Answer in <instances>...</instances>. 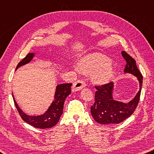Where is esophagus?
I'll return each mask as SVG.
<instances>
[{"label": "esophagus", "mask_w": 154, "mask_h": 154, "mask_svg": "<svg viewBox=\"0 0 154 154\" xmlns=\"http://www.w3.org/2000/svg\"><path fill=\"white\" fill-rule=\"evenodd\" d=\"M86 86L85 83L82 80H78L77 82H75L73 85L72 87V91H79L82 89L83 88Z\"/></svg>", "instance_id": "esophagus-1"}]
</instances>
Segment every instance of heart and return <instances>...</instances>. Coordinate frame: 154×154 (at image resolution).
Returning <instances> with one entry per match:
<instances>
[{
  "instance_id": "1",
  "label": "heart",
  "mask_w": 154,
  "mask_h": 154,
  "mask_svg": "<svg viewBox=\"0 0 154 154\" xmlns=\"http://www.w3.org/2000/svg\"><path fill=\"white\" fill-rule=\"evenodd\" d=\"M79 66L83 72L93 73V80L97 83H104L110 81L114 74V68L110 60L100 53L86 56L79 61Z\"/></svg>"
}]
</instances>
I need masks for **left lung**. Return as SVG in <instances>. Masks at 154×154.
Listing matches in <instances>:
<instances>
[{"mask_svg": "<svg viewBox=\"0 0 154 154\" xmlns=\"http://www.w3.org/2000/svg\"><path fill=\"white\" fill-rule=\"evenodd\" d=\"M122 56L127 61L125 73L135 76L139 83V89L130 102L125 103L115 100L112 97L114 83L96 86L95 102L91 107V114L96 122L102 125L119 124L129 117L135 110L140 98L143 85V76L136 65V62L127 52L122 51Z\"/></svg>", "mask_w": 154, "mask_h": 154, "instance_id": "obj_1", "label": "left lung"}]
</instances>
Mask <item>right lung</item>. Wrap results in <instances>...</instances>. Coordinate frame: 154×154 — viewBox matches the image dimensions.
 Returning a JSON list of instances; mask_svg holds the SVG:
<instances>
[{
  "label": "right lung",
  "instance_id": "right-lung-1",
  "mask_svg": "<svg viewBox=\"0 0 154 154\" xmlns=\"http://www.w3.org/2000/svg\"><path fill=\"white\" fill-rule=\"evenodd\" d=\"M35 54L34 52L28 53L26 57L19 63L16 67V70L20 66L29 63L33 57H35ZM71 85L72 83H63V84L57 85L56 87L54 101L51 103L48 110L41 115H28L25 113L17 104L14 98L13 94H12L13 101L17 109L19 115L27 123L35 128H51L58 123L61 115L63 114L64 102H65L66 97L71 94Z\"/></svg>",
  "mask_w": 154,
  "mask_h": 154
}]
</instances>
